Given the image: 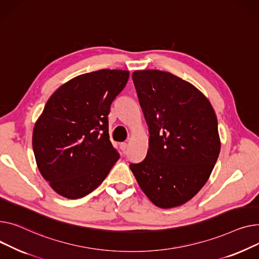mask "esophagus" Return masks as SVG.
<instances>
[{
    "mask_svg": "<svg viewBox=\"0 0 259 259\" xmlns=\"http://www.w3.org/2000/svg\"><path fill=\"white\" fill-rule=\"evenodd\" d=\"M126 148H127V143H125V142H122V143H120V149H121V150H122V151H123V153H124V151L126 150Z\"/></svg>",
    "mask_w": 259,
    "mask_h": 259,
    "instance_id": "1",
    "label": "esophagus"
}]
</instances>
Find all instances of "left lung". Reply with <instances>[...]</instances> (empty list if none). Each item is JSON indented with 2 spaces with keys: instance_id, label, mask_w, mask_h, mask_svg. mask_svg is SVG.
I'll return each instance as SVG.
<instances>
[{
  "instance_id": "obj_1",
  "label": "left lung",
  "mask_w": 259,
  "mask_h": 259,
  "mask_svg": "<svg viewBox=\"0 0 259 259\" xmlns=\"http://www.w3.org/2000/svg\"><path fill=\"white\" fill-rule=\"evenodd\" d=\"M149 132L145 159L131 169L160 208L185 204L206 184L221 150L218 119L194 85L159 70L133 73Z\"/></svg>"
}]
</instances>
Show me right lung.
<instances>
[{"instance_id":"add662e5","label":"right lung","mask_w":259,"mask_h":259,"mask_svg":"<svg viewBox=\"0 0 259 259\" xmlns=\"http://www.w3.org/2000/svg\"><path fill=\"white\" fill-rule=\"evenodd\" d=\"M128 77L125 70L85 73L59 87L46 103L33 128L32 146L39 172L59 195L85 196L118 161L108 116Z\"/></svg>"}]
</instances>
